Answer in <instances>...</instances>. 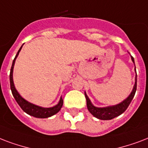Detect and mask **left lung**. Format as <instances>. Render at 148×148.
<instances>
[{
    "label": "left lung",
    "mask_w": 148,
    "mask_h": 148,
    "mask_svg": "<svg viewBox=\"0 0 148 148\" xmlns=\"http://www.w3.org/2000/svg\"><path fill=\"white\" fill-rule=\"evenodd\" d=\"M133 62L134 63V59L131 56ZM137 90V73H136V77H135V83L133 88V90L131 93L129 95V97L125 99L123 101H122L121 103L116 104L114 106H107V107H97L93 106L89 99V97L85 92V97L86 99V105L88 110L90 111V113L93 115L95 117L98 118L99 120H103V121H108V120H112L113 118L116 117L118 116L124 112L127 109V107L130 105V102L132 101L133 98L134 97L135 92Z\"/></svg>",
    "instance_id": "left-lung-1"
}]
</instances>
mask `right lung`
Returning a JSON list of instances; mask_svg holds the SVG:
<instances>
[{"label":"right lung","instance_id":"1","mask_svg":"<svg viewBox=\"0 0 148 148\" xmlns=\"http://www.w3.org/2000/svg\"><path fill=\"white\" fill-rule=\"evenodd\" d=\"M21 48H22V46L21 47L20 49L18 50L15 58L13 60L11 72H10V84H11V92H12V94H13V97H14V99H15V100L18 103V105L20 106L21 108L23 110L25 111L26 113H27V114L37 118L50 117L51 116L55 115L56 113H58V111L61 110L62 104H63V99H62V97L60 98V100H59L57 105L52 106V107H49V108H44V107H42V106H36L35 104L31 103L29 102H27V100H25L24 98L21 97V95L18 93V92L15 89V86H14L13 81V69L16 58L18 57V54L20 52Z\"/></svg>","mask_w":148,"mask_h":148}]
</instances>
